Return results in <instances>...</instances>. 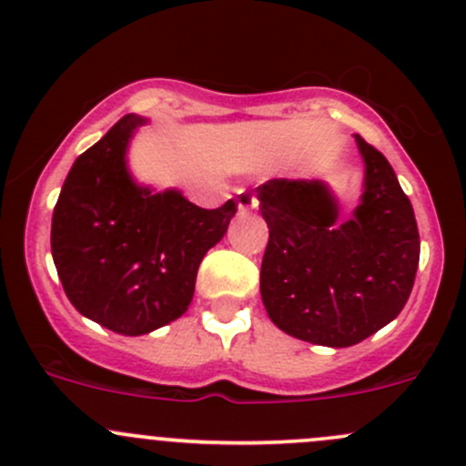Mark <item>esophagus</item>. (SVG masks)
<instances>
[{
    "label": "esophagus",
    "mask_w": 466,
    "mask_h": 466,
    "mask_svg": "<svg viewBox=\"0 0 466 466\" xmlns=\"http://www.w3.org/2000/svg\"><path fill=\"white\" fill-rule=\"evenodd\" d=\"M257 208H258V200L249 192H241V196H238V212L248 214V212H254Z\"/></svg>",
    "instance_id": "esophagus-1"
}]
</instances>
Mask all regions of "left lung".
I'll use <instances>...</instances> for the list:
<instances>
[{
	"instance_id": "1",
	"label": "left lung",
	"mask_w": 466,
	"mask_h": 466,
	"mask_svg": "<svg viewBox=\"0 0 466 466\" xmlns=\"http://www.w3.org/2000/svg\"><path fill=\"white\" fill-rule=\"evenodd\" d=\"M364 194L350 218L323 180L272 178L257 187L270 228L261 299L277 328L346 349L400 315L413 290L420 234L413 205L389 160L355 136Z\"/></svg>"
}]
</instances>
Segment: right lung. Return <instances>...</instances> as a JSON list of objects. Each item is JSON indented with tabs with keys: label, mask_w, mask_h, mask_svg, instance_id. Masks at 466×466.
Wrapping results in <instances>:
<instances>
[{
	"label": "right lung",
	"mask_w": 466,
	"mask_h": 466,
	"mask_svg": "<svg viewBox=\"0 0 466 466\" xmlns=\"http://www.w3.org/2000/svg\"><path fill=\"white\" fill-rule=\"evenodd\" d=\"M147 117L129 114L68 171L53 209L51 252L68 301L86 319L138 337L176 321L194 297L200 261L228 232L237 203H189L140 185L127 151Z\"/></svg>",
	"instance_id": "1"
}]
</instances>
